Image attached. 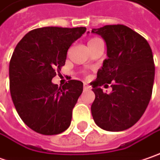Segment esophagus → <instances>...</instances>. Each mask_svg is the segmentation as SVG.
Instances as JSON below:
<instances>
[{
	"label": "esophagus",
	"instance_id": "34e87169",
	"mask_svg": "<svg viewBox=\"0 0 160 160\" xmlns=\"http://www.w3.org/2000/svg\"><path fill=\"white\" fill-rule=\"evenodd\" d=\"M83 88H84V90L86 91V90L90 89V86H89V85H88L87 83H84V85H83Z\"/></svg>",
	"mask_w": 160,
	"mask_h": 160
}]
</instances>
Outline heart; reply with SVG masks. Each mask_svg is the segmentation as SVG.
<instances>
[{
	"instance_id": "b5f03b06",
	"label": "heart",
	"mask_w": 160,
	"mask_h": 160,
	"mask_svg": "<svg viewBox=\"0 0 160 160\" xmlns=\"http://www.w3.org/2000/svg\"><path fill=\"white\" fill-rule=\"evenodd\" d=\"M98 40H99L98 38H90L88 40V44L89 45V44H92L94 42H96V41H98Z\"/></svg>"
}]
</instances>
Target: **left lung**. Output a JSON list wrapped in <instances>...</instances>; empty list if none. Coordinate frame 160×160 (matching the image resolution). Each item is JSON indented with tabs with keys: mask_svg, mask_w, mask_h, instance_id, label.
Listing matches in <instances>:
<instances>
[{
	"mask_svg": "<svg viewBox=\"0 0 160 160\" xmlns=\"http://www.w3.org/2000/svg\"><path fill=\"white\" fill-rule=\"evenodd\" d=\"M91 32L105 39L108 56L92 86L94 121L106 131L126 130L140 120L151 98L155 76L151 48L143 37L124 25H107ZM106 83L111 84L110 94L101 89Z\"/></svg>",
	"mask_w": 160,
	"mask_h": 160,
	"instance_id": "obj_1",
	"label": "left lung"
}]
</instances>
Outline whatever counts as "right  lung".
Here are the masks:
<instances>
[{
    "label": "right lung",
    "instance_id": "add662e5",
    "mask_svg": "<svg viewBox=\"0 0 160 160\" xmlns=\"http://www.w3.org/2000/svg\"><path fill=\"white\" fill-rule=\"evenodd\" d=\"M86 28L45 27L26 34L10 62V90L19 117L33 131L59 134L68 129L83 83L71 80L62 87L52 79L65 64L67 52Z\"/></svg>",
    "mask_w": 160,
    "mask_h": 160
}]
</instances>
